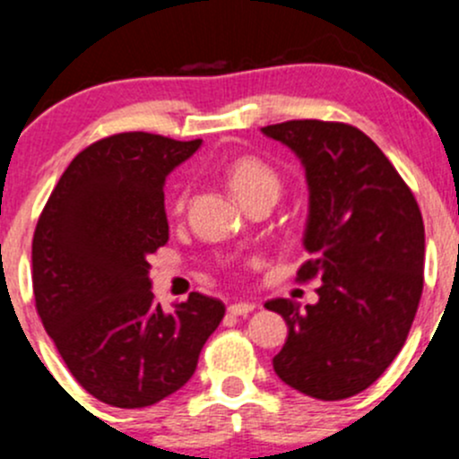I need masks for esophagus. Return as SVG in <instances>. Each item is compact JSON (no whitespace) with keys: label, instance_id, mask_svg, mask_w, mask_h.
<instances>
[{"label":"esophagus","instance_id":"1","mask_svg":"<svg viewBox=\"0 0 459 459\" xmlns=\"http://www.w3.org/2000/svg\"><path fill=\"white\" fill-rule=\"evenodd\" d=\"M251 311H255V304L253 302H235L229 307L230 316H248Z\"/></svg>","mask_w":459,"mask_h":459}]
</instances>
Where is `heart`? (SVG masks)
<instances>
[{
	"label": "heart",
	"instance_id": "obj_1",
	"mask_svg": "<svg viewBox=\"0 0 459 459\" xmlns=\"http://www.w3.org/2000/svg\"><path fill=\"white\" fill-rule=\"evenodd\" d=\"M226 175H229L230 188H233L239 200H247V197L257 195V193H275L277 195V191H280V175L257 157H239L229 166ZM184 200H186V191L182 188L175 195V211L184 206Z\"/></svg>",
	"mask_w": 459,
	"mask_h": 459
}]
</instances>
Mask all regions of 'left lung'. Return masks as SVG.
<instances>
[{
	"instance_id": "8db88e82",
	"label": "left lung",
	"mask_w": 459,
	"mask_h": 459,
	"mask_svg": "<svg viewBox=\"0 0 459 459\" xmlns=\"http://www.w3.org/2000/svg\"><path fill=\"white\" fill-rule=\"evenodd\" d=\"M302 161L308 184L298 280L317 277V304L271 299L289 337L277 377L316 400L368 388L404 346L424 286V221L413 193L359 128L293 119L264 126Z\"/></svg>"
}]
</instances>
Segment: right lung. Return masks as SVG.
Wrapping results in <instances>:
<instances>
[{"mask_svg": "<svg viewBox=\"0 0 459 459\" xmlns=\"http://www.w3.org/2000/svg\"><path fill=\"white\" fill-rule=\"evenodd\" d=\"M202 140L119 133L84 148L32 238V290L73 377L100 402L143 409L179 391L224 317L202 293L155 302L148 255L169 242L164 184Z\"/></svg>", "mask_w": 459, "mask_h": 459, "instance_id": "add662e5", "label": "right lung"}]
</instances>
